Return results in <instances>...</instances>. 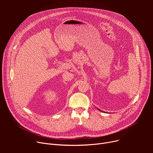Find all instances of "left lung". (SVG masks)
<instances>
[{
    "label": "left lung",
    "instance_id": "1",
    "mask_svg": "<svg viewBox=\"0 0 153 153\" xmlns=\"http://www.w3.org/2000/svg\"><path fill=\"white\" fill-rule=\"evenodd\" d=\"M97 109H98V108H97ZM98 110H99V111H100V110H99V109H98Z\"/></svg>",
    "mask_w": 153,
    "mask_h": 153
}]
</instances>
